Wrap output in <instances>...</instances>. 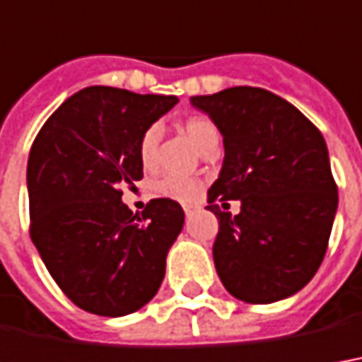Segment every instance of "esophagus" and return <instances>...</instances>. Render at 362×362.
I'll use <instances>...</instances> for the list:
<instances>
[{
  "mask_svg": "<svg viewBox=\"0 0 362 362\" xmlns=\"http://www.w3.org/2000/svg\"><path fill=\"white\" fill-rule=\"evenodd\" d=\"M192 212H194V206H184V214H186V216H190Z\"/></svg>",
  "mask_w": 362,
  "mask_h": 362,
  "instance_id": "34e87169",
  "label": "esophagus"
}]
</instances>
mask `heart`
Listing matches in <instances>:
<instances>
[{
  "mask_svg": "<svg viewBox=\"0 0 362 362\" xmlns=\"http://www.w3.org/2000/svg\"><path fill=\"white\" fill-rule=\"evenodd\" d=\"M184 132L190 139V142L196 148L204 150L212 140H218V129L214 127L212 120L204 117H192L184 122ZM158 129L150 127L144 130L139 144V158L144 168H152L156 160V150H158ZM202 182L194 178H180V176H164L154 184V194L162 198L192 204L200 198Z\"/></svg>",
  "mask_w": 362,
  "mask_h": 362,
  "instance_id": "b5f03b06",
  "label": "heart"
}]
</instances>
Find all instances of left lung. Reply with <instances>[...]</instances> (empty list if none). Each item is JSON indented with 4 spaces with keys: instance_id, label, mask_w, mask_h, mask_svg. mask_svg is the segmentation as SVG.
Listing matches in <instances>:
<instances>
[{
    "instance_id": "left-lung-1",
    "label": "left lung",
    "mask_w": 362,
    "mask_h": 362,
    "mask_svg": "<svg viewBox=\"0 0 362 362\" xmlns=\"http://www.w3.org/2000/svg\"><path fill=\"white\" fill-rule=\"evenodd\" d=\"M223 136V164L208 190L220 232L214 264L245 303H274L313 279L337 214V184L323 134L285 98L257 87L192 97ZM240 199L238 216L216 201Z\"/></svg>"
}]
</instances>
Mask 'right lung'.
I'll use <instances>...</instances> for the list:
<instances>
[{
    "instance_id": "obj_1",
    "label": "right lung",
    "mask_w": 362,
    "mask_h": 362,
    "mask_svg": "<svg viewBox=\"0 0 362 362\" xmlns=\"http://www.w3.org/2000/svg\"><path fill=\"white\" fill-rule=\"evenodd\" d=\"M176 103L164 95L87 87L47 119L31 146V240L55 284L88 313H134L164 279L184 210L170 198H156L140 218L122 202L120 188H134L142 178L140 139Z\"/></svg>"
}]
</instances>
